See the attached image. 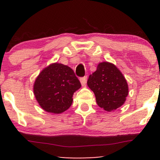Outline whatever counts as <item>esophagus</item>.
I'll return each instance as SVG.
<instances>
[{
	"instance_id": "1",
	"label": "esophagus",
	"mask_w": 160,
	"mask_h": 160,
	"mask_svg": "<svg viewBox=\"0 0 160 160\" xmlns=\"http://www.w3.org/2000/svg\"><path fill=\"white\" fill-rule=\"evenodd\" d=\"M80 83H81V85L82 86H86V81H87V77H84V78H80Z\"/></svg>"
}]
</instances>
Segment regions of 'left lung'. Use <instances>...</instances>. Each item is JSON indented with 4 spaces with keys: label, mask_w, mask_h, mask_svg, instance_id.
Returning <instances> with one entry per match:
<instances>
[{
    "label": "left lung",
    "mask_w": 160,
    "mask_h": 160,
    "mask_svg": "<svg viewBox=\"0 0 160 160\" xmlns=\"http://www.w3.org/2000/svg\"><path fill=\"white\" fill-rule=\"evenodd\" d=\"M87 85L94 92L98 105L108 112L120 108L128 95V86L123 74L108 62L98 64L96 71L89 75Z\"/></svg>",
    "instance_id": "1"
}]
</instances>
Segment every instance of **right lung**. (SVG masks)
Listing matches in <instances>:
<instances>
[{
	"label": "right lung",
	"mask_w": 160,
	"mask_h": 160,
	"mask_svg": "<svg viewBox=\"0 0 160 160\" xmlns=\"http://www.w3.org/2000/svg\"><path fill=\"white\" fill-rule=\"evenodd\" d=\"M80 87L81 84L71 68L55 62L40 71L33 91L42 109L58 114L71 107L73 95Z\"/></svg>",
	"instance_id": "add662e5"
}]
</instances>
